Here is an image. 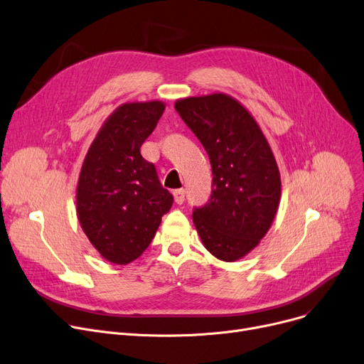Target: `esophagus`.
<instances>
[{
	"instance_id": "obj_1",
	"label": "esophagus",
	"mask_w": 364,
	"mask_h": 364,
	"mask_svg": "<svg viewBox=\"0 0 364 364\" xmlns=\"http://www.w3.org/2000/svg\"><path fill=\"white\" fill-rule=\"evenodd\" d=\"M173 197H175V203L176 204H183V201H185V189L173 191Z\"/></svg>"
}]
</instances>
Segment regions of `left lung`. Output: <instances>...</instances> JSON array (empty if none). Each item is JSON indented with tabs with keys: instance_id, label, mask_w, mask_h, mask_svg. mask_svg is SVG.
Segmentation results:
<instances>
[{
	"instance_id": "obj_1",
	"label": "left lung",
	"mask_w": 364,
	"mask_h": 364,
	"mask_svg": "<svg viewBox=\"0 0 364 364\" xmlns=\"http://www.w3.org/2000/svg\"><path fill=\"white\" fill-rule=\"evenodd\" d=\"M175 109L208 154L210 201L192 220L204 247L235 262L259 245L276 216L281 175L260 126L244 105L226 94L189 97Z\"/></svg>"
}]
</instances>
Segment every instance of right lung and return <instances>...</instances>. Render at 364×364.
Returning a JSON list of instances; mask_svg holds the SVG:
<instances>
[{
  "label": "right lung",
  "instance_id": "1",
  "mask_svg": "<svg viewBox=\"0 0 364 364\" xmlns=\"http://www.w3.org/2000/svg\"><path fill=\"white\" fill-rule=\"evenodd\" d=\"M163 112L161 101L120 105L104 122L80 168L77 219L98 252L116 264L139 257L173 204L156 166L141 156Z\"/></svg>",
  "mask_w": 364,
  "mask_h": 364
}]
</instances>
